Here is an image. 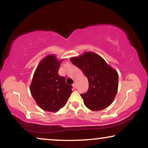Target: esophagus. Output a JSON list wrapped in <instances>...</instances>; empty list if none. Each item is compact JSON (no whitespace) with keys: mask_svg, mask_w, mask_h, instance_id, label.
I'll return each instance as SVG.
<instances>
[{"mask_svg":"<svg viewBox=\"0 0 148 148\" xmlns=\"http://www.w3.org/2000/svg\"><path fill=\"white\" fill-rule=\"evenodd\" d=\"M72 86H73V88H74V89H76V85L75 83H74V84L72 85Z\"/></svg>","mask_w":148,"mask_h":148,"instance_id":"obj_1","label":"esophagus"}]
</instances>
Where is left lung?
Masks as SVG:
<instances>
[{
  "mask_svg": "<svg viewBox=\"0 0 148 148\" xmlns=\"http://www.w3.org/2000/svg\"><path fill=\"white\" fill-rule=\"evenodd\" d=\"M74 65L82 70L89 83L88 90L81 95L84 104L91 111H101L113 102L118 88V74L100 56L85 52L70 58Z\"/></svg>",
  "mask_w": 148,
  "mask_h": 148,
  "instance_id": "8db88e82",
  "label": "left lung"
}]
</instances>
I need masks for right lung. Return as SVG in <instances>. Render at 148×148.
Returning a JSON list of instances; mask_svg holds the SVG:
<instances>
[{
	"mask_svg": "<svg viewBox=\"0 0 148 148\" xmlns=\"http://www.w3.org/2000/svg\"><path fill=\"white\" fill-rule=\"evenodd\" d=\"M62 61L54 54L47 56L40 61L34 73L30 93L39 107L45 111H59L72 92V86L66 84L65 78L58 73Z\"/></svg>",
	"mask_w": 148,
	"mask_h": 148,
	"instance_id": "obj_1",
	"label": "right lung"
}]
</instances>
